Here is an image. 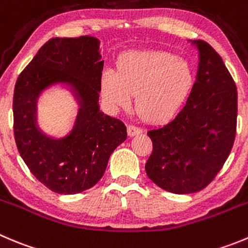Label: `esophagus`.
Segmentation results:
<instances>
[{"label":"esophagus","instance_id":"34e87169","mask_svg":"<svg viewBox=\"0 0 248 248\" xmlns=\"http://www.w3.org/2000/svg\"><path fill=\"white\" fill-rule=\"evenodd\" d=\"M127 133H128V136L133 137V136H137L140 133H142V128L138 126H135V124H128L127 126Z\"/></svg>","mask_w":248,"mask_h":248}]
</instances>
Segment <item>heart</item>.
Returning <instances> with one entry per match:
<instances>
[{"label":"heart","instance_id":"1","mask_svg":"<svg viewBox=\"0 0 248 248\" xmlns=\"http://www.w3.org/2000/svg\"><path fill=\"white\" fill-rule=\"evenodd\" d=\"M194 84L191 63L181 56L160 50H131L117 61V73L106 69L101 76V94L113 108H136L149 121L175 116L188 99Z\"/></svg>","mask_w":248,"mask_h":248}]
</instances>
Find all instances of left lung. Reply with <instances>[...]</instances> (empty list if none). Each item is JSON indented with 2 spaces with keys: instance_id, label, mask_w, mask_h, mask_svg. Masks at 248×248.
Returning <instances> with one entry per match:
<instances>
[{
  "instance_id": "1",
  "label": "left lung",
  "mask_w": 248,
  "mask_h": 248,
  "mask_svg": "<svg viewBox=\"0 0 248 248\" xmlns=\"http://www.w3.org/2000/svg\"><path fill=\"white\" fill-rule=\"evenodd\" d=\"M197 77L186 105L164 126L148 131L153 142L145 171L156 186L177 194L198 192L218 175L233 145L237 92L220 55L203 40Z\"/></svg>"
}]
</instances>
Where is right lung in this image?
Segmentation results:
<instances>
[{"label": "right lung", "instance_id": "add662e5", "mask_svg": "<svg viewBox=\"0 0 248 248\" xmlns=\"http://www.w3.org/2000/svg\"><path fill=\"white\" fill-rule=\"evenodd\" d=\"M99 40L50 39L23 69L13 95V131L18 152L34 176L61 194L80 193L103 177L112 152L127 138L122 121L99 108L104 61ZM64 82L80 104L74 129L55 140L36 124V104L41 92Z\"/></svg>", "mask_w": 248, "mask_h": 248}]
</instances>
